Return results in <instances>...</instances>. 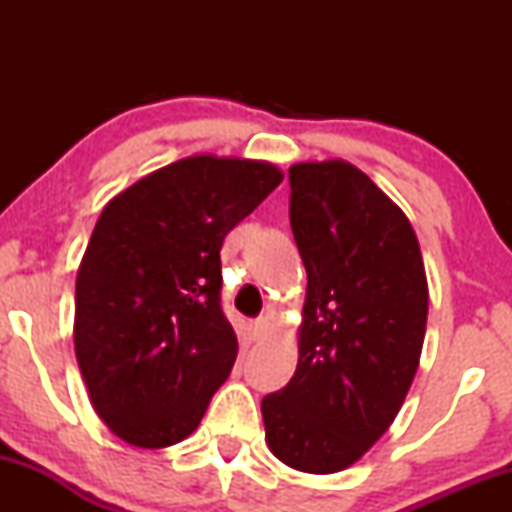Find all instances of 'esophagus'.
Returning a JSON list of instances; mask_svg holds the SVG:
<instances>
[{"instance_id": "obj_1", "label": "esophagus", "mask_w": 512, "mask_h": 512, "mask_svg": "<svg viewBox=\"0 0 512 512\" xmlns=\"http://www.w3.org/2000/svg\"><path fill=\"white\" fill-rule=\"evenodd\" d=\"M267 330H269V322L262 317V320H255L250 325V337L257 342V339H262L264 334H267Z\"/></svg>"}]
</instances>
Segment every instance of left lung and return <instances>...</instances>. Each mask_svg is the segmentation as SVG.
<instances>
[{
	"label": "left lung",
	"mask_w": 512,
	"mask_h": 512,
	"mask_svg": "<svg viewBox=\"0 0 512 512\" xmlns=\"http://www.w3.org/2000/svg\"><path fill=\"white\" fill-rule=\"evenodd\" d=\"M289 180L308 289L296 373L262 399L264 438L291 469L334 474L402 409L426 337L428 281L407 214L354 163H293Z\"/></svg>",
	"instance_id": "left-lung-1"
}]
</instances>
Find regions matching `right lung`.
Masks as SVG:
<instances>
[{
  "label": "right lung",
  "mask_w": 512,
  "mask_h": 512,
  "mask_svg": "<svg viewBox=\"0 0 512 512\" xmlns=\"http://www.w3.org/2000/svg\"><path fill=\"white\" fill-rule=\"evenodd\" d=\"M284 180L269 161L197 154L105 204L76 274L74 351L103 424L134 448L180 443L226 383L223 238Z\"/></svg>",
  "instance_id": "1"
}]
</instances>
